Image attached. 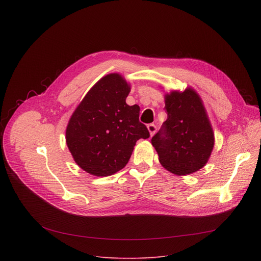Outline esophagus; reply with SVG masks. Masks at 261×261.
<instances>
[{
	"mask_svg": "<svg viewBox=\"0 0 261 261\" xmlns=\"http://www.w3.org/2000/svg\"><path fill=\"white\" fill-rule=\"evenodd\" d=\"M147 130H148V132H150L151 136H153L155 134V132L157 131V127H156L155 124H148L147 125Z\"/></svg>",
	"mask_w": 261,
	"mask_h": 261,
	"instance_id": "1",
	"label": "esophagus"
}]
</instances>
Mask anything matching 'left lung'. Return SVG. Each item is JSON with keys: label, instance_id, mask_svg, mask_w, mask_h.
<instances>
[{"label": "left lung", "instance_id": "8db88e82", "mask_svg": "<svg viewBox=\"0 0 261 261\" xmlns=\"http://www.w3.org/2000/svg\"><path fill=\"white\" fill-rule=\"evenodd\" d=\"M167 120L152 138L161 165L177 175L198 171L210 159L215 136L199 95L191 88L165 95Z\"/></svg>", "mask_w": 261, "mask_h": 261}]
</instances>
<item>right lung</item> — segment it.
Wrapping results in <instances>:
<instances>
[{"label":"right lung","instance_id":"obj_1","mask_svg":"<svg viewBox=\"0 0 261 261\" xmlns=\"http://www.w3.org/2000/svg\"><path fill=\"white\" fill-rule=\"evenodd\" d=\"M130 85L118 73L97 82L74 110L66 129V143L76 164L90 174L108 176L123 169L134 145L148 138L139 122V106L128 105Z\"/></svg>","mask_w":261,"mask_h":261}]
</instances>
